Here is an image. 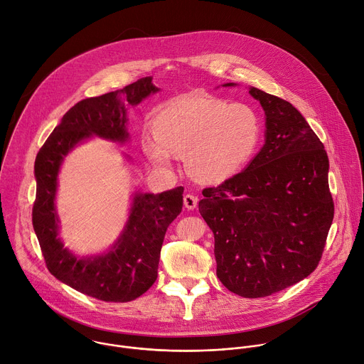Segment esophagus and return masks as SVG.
Segmentation results:
<instances>
[{
	"mask_svg": "<svg viewBox=\"0 0 364 364\" xmlns=\"http://www.w3.org/2000/svg\"><path fill=\"white\" fill-rule=\"evenodd\" d=\"M184 207L188 208V210H193L197 207V203H198V197L194 196V194H186L184 196Z\"/></svg>",
	"mask_w": 364,
	"mask_h": 364,
	"instance_id": "esophagus-1",
	"label": "esophagus"
}]
</instances>
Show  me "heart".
Segmentation results:
<instances>
[{
	"label": "heart",
	"mask_w": 364,
	"mask_h": 364,
	"mask_svg": "<svg viewBox=\"0 0 364 364\" xmlns=\"http://www.w3.org/2000/svg\"><path fill=\"white\" fill-rule=\"evenodd\" d=\"M154 137L143 150L160 168H171L174 154L186 156L188 171L208 184L224 183L243 171L256 156L263 123L247 104L188 92L167 101L151 118Z\"/></svg>",
	"instance_id": "b5f03b06"
}]
</instances>
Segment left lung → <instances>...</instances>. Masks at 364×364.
<instances>
[{
    "instance_id": "left-lung-1",
    "label": "left lung",
    "mask_w": 364,
    "mask_h": 364,
    "mask_svg": "<svg viewBox=\"0 0 364 364\" xmlns=\"http://www.w3.org/2000/svg\"><path fill=\"white\" fill-rule=\"evenodd\" d=\"M249 92L264 109V146L243 171L204 188L198 210L214 234L217 277L257 299L316 270L334 203L327 153L306 118L283 98L256 87Z\"/></svg>"
}]
</instances>
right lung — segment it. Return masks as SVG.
<instances>
[{
	"mask_svg": "<svg viewBox=\"0 0 364 364\" xmlns=\"http://www.w3.org/2000/svg\"><path fill=\"white\" fill-rule=\"evenodd\" d=\"M151 80L144 77L121 90L77 102L40 149L34 164L37 194L33 225L47 269L74 290L102 301H132L154 284L164 235L181 213L184 188L176 187L159 194L136 191L129 220L109 250L78 257L64 247L60 238L55 210L58 173L64 157L94 136L118 144L127 143L126 104L137 105L156 94L159 88Z\"/></svg>",
	"mask_w": 364,
	"mask_h": 364,
	"instance_id": "add662e5",
	"label": "right lung"
}]
</instances>
